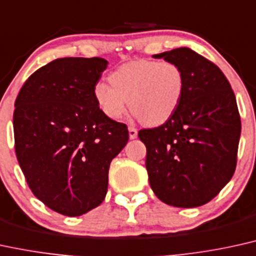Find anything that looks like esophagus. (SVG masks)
Returning a JSON list of instances; mask_svg holds the SVG:
<instances>
[{"mask_svg": "<svg viewBox=\"0 0 256 256\" xmlns=\"http://www.w3.org/2000/svg\"><path fill=\"white\" fill-rule=\"evenodd\" d=\"M137 134H138V131L136 130L134 128H128V137H130V140H134V138H137Z\"/></svg>", "mask_w": 256, "mask_h": 256, "instance_id": "1", "label": "esophagus"}]
</instances>
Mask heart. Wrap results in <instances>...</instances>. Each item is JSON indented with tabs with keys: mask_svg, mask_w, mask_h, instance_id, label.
Returning a JSON list of instances; mask_svg holds the SVG:
<instances>
[{
	"mask_svg": "<svg viewBox=\"0 0 256 256\" xmlns=\"http://www.w3.org/2000/svg\"><path fill=\"white\" fill-rule=\"evenodd\" d=\"M110 84L94 86L98 106L108 118L118 120L126 107L140 122L160 125L173 116L184 90V75L173 62L140 60L119 66L110 75Z\"/></svg>",
	"mask_w": 256,
	"mask_h": 256,
	"instance_id": "heart-1",
	"label": "heart"
}]
</instances>
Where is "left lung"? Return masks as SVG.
Returning a JSON list of instances; mask_svg holds the SVG:
<instances>
[{"label": "left lung", "mask_w": 256, "mask_h": 256, "mask_svg": "<svg viewBox=\"0 0 256 256\" xmlns=\"http://www.w3.org/2000/svg\"><path fill=\"white\" fill-rule=\"evenodd\" d=\"M152 57L181 68L184 90L164 124L138 132L146 146L150 186L168 205L202 206L235 173L241 136L235 94L220 68L188 48Z\"/></svg>", "instance_id": "8db88e82"}]
</instances>
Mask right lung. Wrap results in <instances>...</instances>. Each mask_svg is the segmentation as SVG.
<instances>
[{
  "instance_id": "right-lung-1",
  "label": "right lung",
  "mask_w": 256,
  "mask_h": 256,
  "mask_svg": "<svg viewBox=\"0 0 256 256\" xmlns=\"http://www.w3.org/2000/svg\"><path fill=\"white\" fill-rule=\"evenodd\" d=\"M104 58L54 60L24 83L13 116L15 152L30 190L51 210L76 217L104 202L110 161L128 140L94 98Z\"/></svg>"
}]
</instances>
